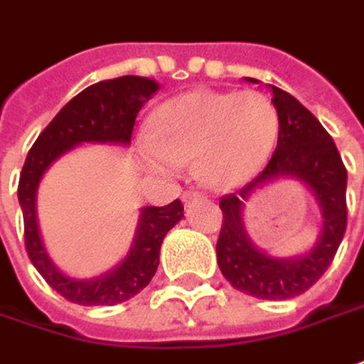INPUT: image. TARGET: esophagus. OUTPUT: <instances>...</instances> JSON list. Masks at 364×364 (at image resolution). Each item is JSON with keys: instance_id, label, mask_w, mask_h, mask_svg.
Here are the masks:
<instances>
[{"instance_id": "1", "label": "esophagus", "mask_w": 364, "mask_h": 364, "mask_svg": "<svg viewBox=\"0 0 364 364\" xmlns=\"http://www.w3.org/2000/svg\"><path fill=\"white\" fill-rule=\"evenodd\" d=\"M199 199H203V193L197 191V189H187V191L183 193V203H185V205L191 203V201H199Z\"/></svg>"}]
</instances>
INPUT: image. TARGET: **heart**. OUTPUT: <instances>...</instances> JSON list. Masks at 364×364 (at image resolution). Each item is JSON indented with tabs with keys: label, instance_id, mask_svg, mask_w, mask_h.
I'll list each match as a JSON object with an SVG mask.
<instances>
[{
	"label": "heart",
	"instance_id": "b5f03b06",
	"mask_svg": "<svg viewBox=\"0 0 364 364\" xmlns=\"http://www.w3.org/2000/svg\"><path fill=\"white\" fill-rule=\"evenodd\" d=\"M278 132V110L257 90H193L157 108L141 151L153 169L167 175L197 159V171L209 185L230 189L266 165Z\"/></svg>",
	"mask_w": 364,
	"mask_h": 364
}]
</instances>
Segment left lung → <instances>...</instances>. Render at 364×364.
Masks as SVG:
<instances>
[{
  "mask_svg": "<svg viewBox=\"0 0 364 364\" xmlns=\"http://www.w3.org/2000/svg\"><path fill=\"white\" fill-rule=\"evenodd\" d=\"M256 84V78H247ZM272 102L280 117L278 146L266 169L237 193L221 197L223 211L218 264L235 290L262 300H288L306 292L332 264L346 230V169L332 136L294 96L278 86ZM280 176H294L319 201L323 228L315 247L296 258H274L251 244L243 225V203L253 189Z\"/></svg>",
  "mask_w": 364,
  "mask_h": 364,
  "instance_id": "1",
  "label": "left lung"
}]
</instances>
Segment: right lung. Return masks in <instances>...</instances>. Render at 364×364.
I'll return each mask as SVG.
<instances>
[{"label":"right lung","mask_w":364,"mask_h":364,"mask_svg":"<svg viewBox=\"0 0 364 364\" xmlns=\"http://www.w3.org/2000/svg\"><path fill=\"white\" fill-rule=\"evenodd\" d=\"M159 84L143 76L96 82L58 112L30 149L19 175L18 199L23 211L26 252L58 294L82 306H112L139 294L153 280L163 237L183 218L179 199L165 207H143L131 250L119 266L90 280H76L54 266L42 244L36 218V193L48 167L82 143H131L134 119Z\"/></svg>","instance_id":"add662e5"}]
</instances>
